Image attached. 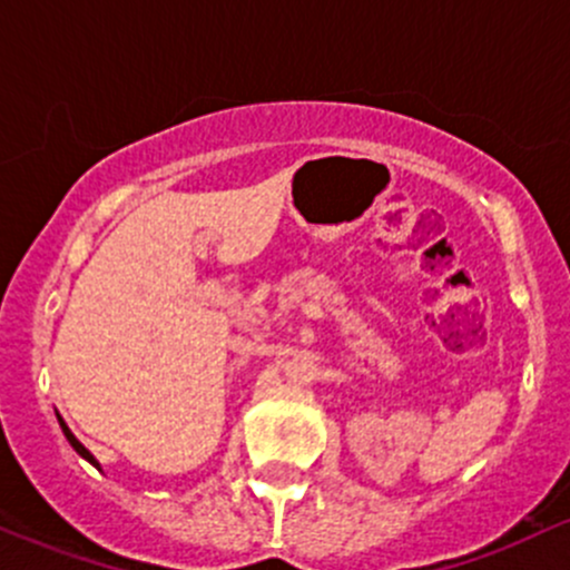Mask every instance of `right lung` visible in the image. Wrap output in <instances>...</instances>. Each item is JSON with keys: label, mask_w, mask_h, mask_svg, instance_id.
I'll return each instance as SVG.
<instances>
[{"label": "right lung", "mask_w": 570, "mask_h": 570, "mask_svg": "<svg viewBox=\"0 0 570 570\" xmlns=\"http://www.w3.org/2000/svg\"><path fill=\"white\" fill-rule=\"evenodd\" d=\"M57 420H60V428H62V433H66V439H68V442H70V448H73V450H76V453H79V455H81V459H85V461H90V463H92V466H96V469H101V463H98L96 459H92V453H90V450H87V448H85V444H81V442H79V439H76V436H73V433H70V428L66 425V420H62V416H57Z\"/></svg>", "instance_id": "1"}]
</instances>
